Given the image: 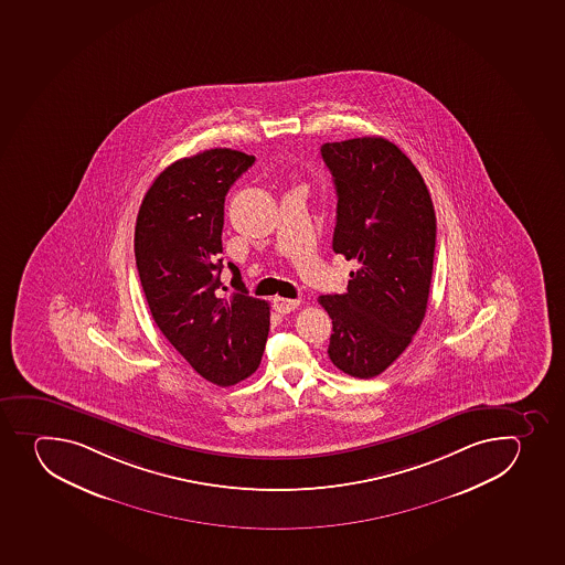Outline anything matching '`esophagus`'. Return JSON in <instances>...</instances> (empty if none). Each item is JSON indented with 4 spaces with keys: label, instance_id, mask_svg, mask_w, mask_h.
Masks as SVG:
<instances>
[{
    "label": "esophagus",
    "instance_id": "obj_1",
    "mask_svg": "<svg viewBox=\"0 0 565 565\" xmlns=\"http://www.w3.org/2000/svg\"><path fill=\"white\" fill-rule=\"evenodd\" d=\"M300 306V300H289V298H275V309L280 315H287V312L295 311L296 307Z\"/></svg>",
    "mask_w": 565,
    "mask_h": 565
}]
</instances>
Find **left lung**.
Wrapping results in <instances>:
<instances>
[{"label": "left lung", "instance_id": "left-lung-1", "mask_svg": "<svg viewBox=\"0 0 565 565\" xmlns=\"http://www.w3.org/2000/svg\"><path fill=\"white\" fill-rule=\"evenodd\" d=\"M337 190L333 250L356 262L344 295L320 296L333 320L328 355L356 379L403 355L430 295L436 212L414 162L382 137L326 142Z\"/></svg>", "mask_w": 565, "mask_h": 565}]
</instances>
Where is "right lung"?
Instances as JSON below:
<instances>
[{"mask_svg":"<svg viewBox=\"0 0 565 565\" xmlns=\"http://www.w3.org/2000/svg\"><path fill=\"white\" fill-rule=\"evenodd\" d=\"M254 156L204 150L164 168L140 204L135 259L151 317L203 379L232 386L253 375L269 334V303L248 296L236 265L234 292L220 275L225 195Z\"/></svg>","mask_w":565,"mask_h":565,"instance_id":"right-lung-1","label":"right lung"}]
</instances>
